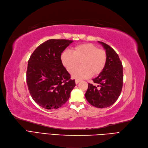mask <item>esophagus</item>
I'll list each match as a JSON object with an SVG mask.
<instances>
[{"mask_svg": "<svg viewBox=\"0 0 148 148\" xmlns=\"http://www.w3.org/2000/svg\"><path fill=\"white\" fill-rule=\"evenodd\" d=\"M80 80H79V79H76L75 80V83L76 84H78L79 82H80Z\"/></svg>", "mask_w": 148, "mask_h": 148, "instance_id": "esophagus-1", "label": "esophagus"}]
</instances>
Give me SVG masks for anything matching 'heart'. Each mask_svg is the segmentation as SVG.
<instances>
[{
	"instance_id": "obj_1",
	"label": "heart",
	"mask_w": 148,
	"mask_h": 148,
	"mask_svg": "<svg viewBox=\"0 0 148 148\" xmlns=\"http://www.w3.org/2000/svg\"><path fill=\"white\" fill-rule=\"evenodd\" d=\"M107 55L103 49L92 43H84L72 49V53L65 51L61 54V61L69 72H72L81 62L82 65L73 71L72 77L76 79L87 78L92 75L100 74L104 69Z\"/></svg>"
}]
</instances>
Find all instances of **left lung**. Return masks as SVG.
I'll return each mask as SVG.
<instances>
[{
  "mask_svg": "<svg viewBox=\"0 0 148 148\" xmlns=\"http://www.w3.org/2000/svg\"><path fill=\"white\" fill-rule=\"evenodd\" d=\"M106 51V65L97 77L93 79L94 84H88L85 97L92 106L104 108L114 103L119 97L123 84V64L115 51L107 44L99 42Z\"/></svg>",
  "mask_w": 148,
  "mask_h": 148,
  "instance_id": "obj_1",
  "label": "left lung"
}]
</instances>
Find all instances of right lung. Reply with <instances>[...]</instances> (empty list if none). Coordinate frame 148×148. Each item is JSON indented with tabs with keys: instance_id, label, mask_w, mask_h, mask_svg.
Wrapping results in <instances>:
<instances>
[{
	"instance_id": "obj_1",
	"label": "right lung",
	"mask_w": 148,
	"mask_h": 148,
	"mask_svg": "<svg viewBox=\"0 0 148 148\" xmlns=\"http://www.w3.org/2000/svg\"><path fill=\"white\" fill-rule=\"evenodd\" d=\"M72 40L50 39L35 49L28 61L26 81L30 95L39 106L58 109L66 103L75 86L64 67L61 54Z\"/></svg>"
}]
</instances>
